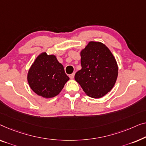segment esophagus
I'll return each mask as SVG.
<instances>
[{
    "instance_id": "34e87169",
    "label": "esophagus",
    "mask_w": 146,
    "mask_h": 146,
    "mask_svg": "<svg viewBox=\"0 0 146 146\" xmlns=\"http://www.w3.org/2000/svg\"><path fill=\"white\" fill-rule=\"evenodd\" d=\"M74 76H75V73L71 74V75H69V77H70L71 79H74Z\"/></svg>"
}]
</instances>
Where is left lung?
I'll return each mask as SVG.
<instances>
[{"label": "left lung", "instance_id": "obj_1", "mask_svg": "<svg viewBox=\"0 0 146 146\" xmlns=\"http://www.w3.org/2000/svg\"><path fill=\"white\" fill-rule=\"evenodd\" d=\"M82 68L75 79L90 97L101 98L111 91L118 67L110 50L102 43L91 41L80 52Z\"/></svg>", "mask_w": 146, "mask_h": 146}]
</instances>
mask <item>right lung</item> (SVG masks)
Masks as SVG:
<instances>
[{"label":"right lung","mask_w":146,"mask_h":146,"mask_svg":"<svg viewBox=\"0 0 146 146\" xmlns=\"http://www.w3.org/2000/svg\"><path fill=\"white\" fill-rule=\"evenodd\" d=\"M27 80L35 93L44 98H50L60 93L69 77L55 55L42 52L30 67Z\"/></svg>","instance_id":"add662e5"}]
</instances>
